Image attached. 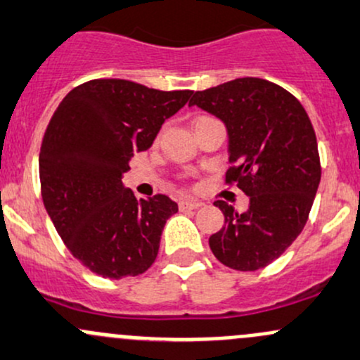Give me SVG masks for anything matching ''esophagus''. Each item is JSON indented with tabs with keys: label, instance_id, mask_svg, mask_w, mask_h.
<instances>
[{
	"label": "esophagus",
	"instance_id": "1",
	"mask_svg": "<svg viewBox=\"0 0 360 360\" xmlns=\"http://www.w3.org/2000/svg\"><path fill=\"white\" fill-rule=\"evenodd\" d=\"M203 203L200 202V200H183V202L179 203L181 209H188V210H195V209H200Z\"/></svg>",
	"mask_w": 360,
	"mask_h": 360
}]
</instances>
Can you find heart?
I'll list each match as a JSON object with an SVG mask.
<instances>
[{
  "instance_id": "1",
  "label": "heart",
  "mask_w": 360,
  "mask_h": 360,
  "mask_svg": "<svg viewBox=\"0 0 360 360\" xmlns=\"http://www.w3.org/2000/svg\"><path fill=\"white\" fill-rule=\"evenodd\" d=\"M200 119H203V117H200ZM196 120H198V119H196Z\"/></svg>"
}]
</instances>
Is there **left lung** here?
Returning <instances> with one entry per match:
<instances>
[{
	"label": "left lung",
	"mask_w": 360,
	"mask_h": 360,
	"mask_svg": "<svg viewBox=\"0 0 360 360\" xmlns=\"http://www.w3.org/2000/svg\"><path fill=\"white\" fill-rule=\"evenodd\" d=\"M190 105L224 122L233 164L226 183L250 196L243 214L214 202L224 226L209 238L212 253L231 269H262L302 233L319 186V151L307 112L285 88L259 77L196 91Z\"/></svg>",
	"instance_id": "left-lung-1"
}]
</instances>
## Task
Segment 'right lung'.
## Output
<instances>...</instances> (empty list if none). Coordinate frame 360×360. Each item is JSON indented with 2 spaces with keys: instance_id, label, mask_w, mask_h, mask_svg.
<instances>
[{
  "instance_id": "1",
  "label": "right lung",
  "mask_w": 360,
  "mask_h": 360,
  "mask_svg": "<svg viewBox=\"0 0 360 360\" xmlns=\"http://www.w3.org/2000/svg\"><path fill=\"white\" fill-rule=\"evenodd\" d=\"M191 94L93 79L72 89L53 113L39 151L41 195L65 247L94 274L138 276L157 259L177 203L165 195L136 200L122 174Z\"/></svg>"
}]
</instances>
